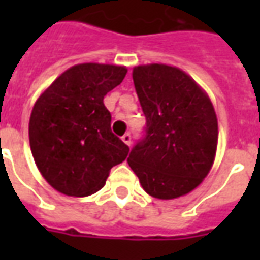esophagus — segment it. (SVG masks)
<instances>
[{
  "mask_svg": "<svg viewBox=\"0 0 260 260\" xmlns=\"http://www.w3.org/2000/svg\"><path fill=\"white\" fill-rule=\"evenodd\" d=\"M121 139H122V142H124L125 145H128V146H129L131 142H132V138H131V134H125V135L122 136Z\"/></svg>",
  "mask_w": 260,
  "mask_h": 260,
  "instance_id": "obj_1",
  "label": "esophagus"
}]
</instances>
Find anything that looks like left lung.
<instances>
[{
    "mask_svg": "<svg viewBox=\"0 0 260 260\" xmlns=\"http://www.w3.org/2000/svg\"><path fill=\"white\" fill-rule=\"evenodd\" d=\"M132 78L146 126L128 164L153 198L186 195L209 174L216 156L218 128L212 102L175 67L139 65Z\"/></svg>",
    "mask_w": 260,
    "mask_h": 260,
    "instance_id": "1",
    "label": "left lung"
}]
</instances>
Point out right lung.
Segmentation results:
<instances>
[{
	"instance_id": "add662e5",
	"label": "right lung",
	"mask_w": 260,
	"mask_h": 260,
	"mask_svg": "<svg viewBox=\"0 0 260 260\" xmlns=\"http://www.w3.org/2000/svg\"><path fill=\"white\" fill-rule=\"evenodd\" d=\"M128 69L108 64L75 65L37 99L29 121L35 163L54 189L83 198L102 189L110 170L129 147L111 132L103 99Z\"/></svg>"
}]
</instances>
